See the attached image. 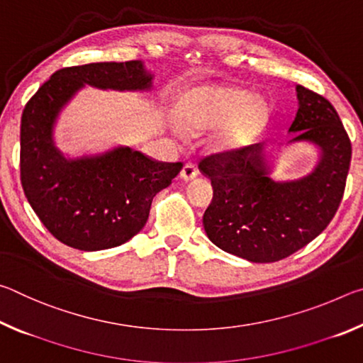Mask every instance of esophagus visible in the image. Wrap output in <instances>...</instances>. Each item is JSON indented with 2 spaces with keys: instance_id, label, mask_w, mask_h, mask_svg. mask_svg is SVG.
Returning <instances> with one entry per match:
<instances>
[{
  "instance_id": "34e87169",
  "label": "esophagus",
  "mask_w": 363,
  "mask_h": 363,
  "mask_svg": "<svg viewBox=\"0 0 363 363\" xmlns=\"http://www.w3.org/2000/svg\"><path fill=\"white\" fill-rule=\"evenodd\" d=\"M199 176V168H196L195 163H186L181 171V177L184 181H192Z\"/></svg>"
}]
</instances>
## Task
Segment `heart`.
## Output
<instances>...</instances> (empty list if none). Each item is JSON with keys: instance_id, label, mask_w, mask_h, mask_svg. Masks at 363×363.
Instances as JSON below:
<instances>
[{"instance_id": "heart-1", "label": "heart", "mask_w": 363, "mask_h": 363, "mask_svg": "<svg viewBox=\"0 0 363 363\" xmlns=\"http://www.w3.org/2000/svg\"><path fill=\"white\" fill-rule=\"evenodd\" d=\"M189 126L210 128L228 121L218 136L220 147L240 145L264 125L266 104L237 88H203L190 93L184 104Z\"/></svg>"}]
</instances>
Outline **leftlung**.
Instances as JSON below:
<instances>
[{"label":"left lung","instance_id":"obj_1","mask_svg":"<svg viewBox=\"0 0 363 363\" xmlns=\"http://www.w3.org/2000/svg\"><path fill=\"white\" fill-rule=\"evenodd\" d=\"M299 108L293 140H309L322 155L314 173L291 182L267 176L264 144L210 153L199 168L213 184L203 214L210 240L251 262L288 257L325 230L340 208L351 167L352 145L330 101L296 86Z\"/></svg>","mask_w":363,"mask_h":363}]
</instances>
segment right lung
<instances>
[{
  "label": "right lung",
  "mask_w": 363,
  "mask_h": 363,
  "mask_svg": "<svg viewBox=\"0 0 363 363\" xmlns=\"http://www.w3.org/2000/svg\"><path fill=\"white\" fill-rule=\"evenodd\" d=\"M150 82L138 60L65 67L26 104L21 184L43 225L64 245L97 251L128 242L145 225L153 196L182 169L181 162H158L130 147L65 160L52 145L59 110L84 83L123 91L150 88Z\"/></svg>",
  "instance_id": "obj_1"
}]
</instances>
